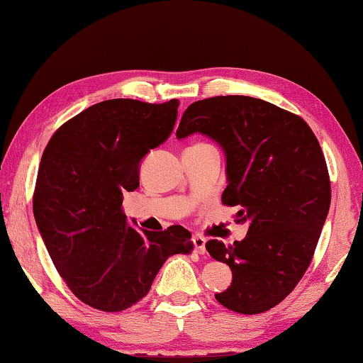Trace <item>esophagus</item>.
<instances>
[{"instance_id":"34e87169","label":"esophagus","mask_w":363,"mask_h":363,"mask_svg":"<svg viewBox=\"0 0 363 363\" xmlns=\"http://www.w3.org/2000/svg\"><path fill=\"white\" fill-rule=\"evenodd\" d=\"M194 244H195V250L196 253L204 255L206 253V239L203 236H194Z\"/></svg>"}]
</instances>
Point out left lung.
I'll use <instances>...</instances> for the list:
<instances>
[{"instance_id": "8db88e82", "label": "left lung", "mask_w": 363, "mask_h": 363, "mask_svg": "<svg viewBox=\"0 0 363 363\" xmlns=\"http://www.w3.org/2000/svg\"><path fill=\"white\" fill-rule=\"evenodd\" d=\"M201 133L225 154L222 203L240 206L242 240L206 244L228 264L231 286L216 299L233 311L257 315L296 288L311 262L330 208L328 167L315 133L299 116L248 96H218L191 104L177 140Z\"/></svg>"}]
</instances>
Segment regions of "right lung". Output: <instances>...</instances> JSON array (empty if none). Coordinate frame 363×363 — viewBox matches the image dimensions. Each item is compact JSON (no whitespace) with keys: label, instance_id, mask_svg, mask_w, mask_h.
I'll list each match as a JSON object with an SVG mask.
<instances>
[{"label":"right lung","instance_id":"add662e5","mask_svg":"<svg viewBox=\"0 0 363 363\" xmlns=\"http://www.w3.org/2000/svg\"><path fill=\"white\" fill-rule=\"evenodd\" d=\"M179 102L111 99L55 132L42 154L33 211L62 280L82 302L121 311L143 299L169 257L194 250L179 225L143 231L123 212L140 167L172 135Z\"/></svg>","mask_w":363,"mask_h":363}]
</instances>
